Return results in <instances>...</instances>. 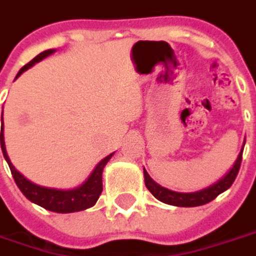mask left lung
<instances>
[{"mask_svg": "<svg viewBox=\"0 0 256 256\" xmlns=\"http://www.w3.org/2000/svg\"><path fill=\"white\" fill-rule=\"evenodd\" d=\"M242 150H241L240 155H238L234 166L232 168V170L228 172V174L222 180H219L218 183L210 186L208 188H205V190L196 191V192H176V191L168 190L165 187L159 186L158 183H155L144 169V178H146V188L150 190V192L156 200L165 204H169V205H174V206H200V205H205V204L214 201L216 196L222 194L223 191L228 190V187H232V184L234 183V180L238 174V170H240L241 160H242Z\"/></svg>", "mask_w": 256, "mask_h": 256, "instance_id": "obj_1", "label": "left lung"}]
</instances>
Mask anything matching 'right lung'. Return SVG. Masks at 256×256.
Here are the masks:
<instances>
[{
    "label": "right lung",
    "mask_w": 256,
    "mask_h": 256,
    "mask_svg": "<svg viewBox=\"0 0 256 256\" xmlns=\"http://www.w3.org/2000/svg\"><path fill=\"white\" fill-rule=\"evenodd\" d=\"M54 50H47L44 52L38 54L36 58L28 62V65H24L19 70L18 76L19 78L24 70H28V68L37 64L38 60H44L46 56L51 55ZM0 141H1V150H2L4 158L6 159L8 165H10V173L14 176L16 186L19 187V190L22 191L23 196L28 198V201L40 205L42 208L52 210V212H58V214H70V212H78V210H84V209L90 208L94 204L97 202V200L102 192V170L104 166L108 164V160L112 158L114 154L108 155L106 158H104L92 170L90 178H87L84 184H82L78 188L74 190L64 191V190H55V188H47V187H41L37 184L28 182V178L22 176L19 172L16 170L14 165L10 164L8 154L5 150V141H4V122H2V130L0 133Z\"/></svg>",
    "instance_id": "obj_1"
}]
</instances>
